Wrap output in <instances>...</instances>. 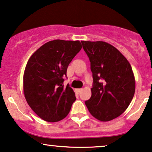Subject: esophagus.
Returning <instances> with one entry per match:
<instances>
[{
	"mask_svg": "<svg viewBox=\"0 0 152 152\" xmlns=\"http://www.w3.org/2000/svg\"><path fill=\"white\" fill-rule=\"evenodd\" d=\"M82 91V88H78V89H76V91H76V93L77 94H80V92L81 91Z\"/></svg>",
	"mask_w": 152,
	"mask_h": 152,
	"instance_id": "1",
	"label": "esophagus"
}]
</instances>
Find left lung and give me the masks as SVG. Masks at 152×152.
I'll use <instances>...</instances> for the list:
<instances>
[{"label":"left lung","mask_w":152,"mask_h":152,"mask_svg":"<svg viewBox=\"0 0 152 152\" xmlns=\"http://www.w3.org/2000/svg\"><path fill=\"white\" fill-rule=\"evenodd\" d=\"M91 62L94 84L85 101L91 115L109 121L127 109L135 91L131 64L115 47L103 41H81Z\"/></svg>","instance_id":"8db88e82"}]
</instances>
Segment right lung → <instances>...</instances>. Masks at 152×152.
I'll use <instances>...</instances> for the list:
<instances>
[{
	"label": "right lung",
	"instance_id": "add662e5",
	"mask_svg": "<svg viewBox=\"0 0 152 152\" xmlns=\"http://www.w3.org/2000/svg\"><path fill=\"white\" fill-rule=\"evenodd\" d=\"M81 49L79 40H54L41 46L28 59L23 94L33 111L45 121L64 119L76 100L72 88L63 83L68 65Z\"/></svg>",
	"mask_w": 152,
	"mask_h": 152
}]
</instances>
